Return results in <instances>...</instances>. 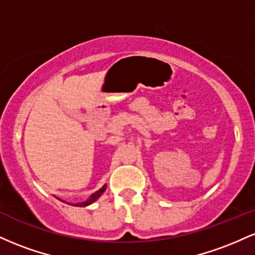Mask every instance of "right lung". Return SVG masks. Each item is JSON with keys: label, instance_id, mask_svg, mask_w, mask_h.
Listing matches in <instances>:
<instances>
[{"label": "right lung", "instance_id": "obj_1", "mask_svg": "<svg viewBox=\"0 0 255 255\" xmlns=\"http://www.w3.org/2000/svg\"><path fill=\"white\" fill-rule=\"evenodd\" d=\"M105 188H107V186H103L101 189H99V191L93 193V194L91 195L90 199H89V200H87V201H84V203H79V204H73V205H74V206H87V205L95 203V201L97 200V199H98L99 197H101L102 193H104Z\"/></svg>", "mask_w": 255, "mask_h": 255}]
</instances>
